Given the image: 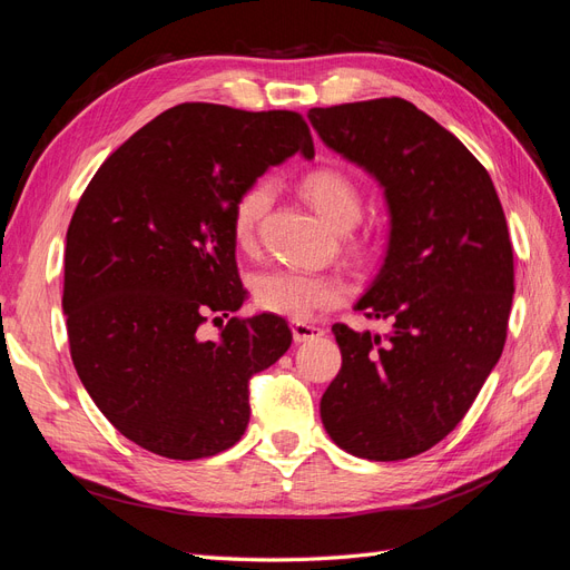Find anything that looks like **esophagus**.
Returning <instances> with one entry per match:
<instances>
[{"mask_svg": "<svg viewBox=\"0 0 570 570\" xmlns=\"http://www.w3.org/2000/svg\"><path fill=\"white\" fill-rule=\"evenodd\" d=\"M291 332H294V341L296 344H303V341H313V338H320L324 334L322 327H317V324H307V322H291Z\"/></svg>", "mask_w": 570, "mask_h": 570, "instance_id": "34e87169", "label": "esophagus"}]
</instances>
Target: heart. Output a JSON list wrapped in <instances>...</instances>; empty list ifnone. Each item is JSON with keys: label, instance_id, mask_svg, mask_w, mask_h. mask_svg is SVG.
<instances>
[{"label": "heart", "instance_id": "obj_1", "mask_svg": "<svg viewBox=\"0 0 570 570\" xmlns=\"http://www.w3.org/2000/svg\"><path fill=\"white\" fill-rule=\"evenodd\" d=\"M305 200L332 229L346 232L363 217V193L353 178L334 167H320L301 181ZM274 198L272 181H255L238 195L234 205L232 229L240 248H253L259 222ZM253 298L267 313L305 320L320 307L336 305L344 298V286L330 274L301 269H267L253 279Z\"/></svg>", "mask_w": 570, "mask_h": 570}]
</instances>
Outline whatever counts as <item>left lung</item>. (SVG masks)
Masks as SVG:
<instances>
[{
	"label": "left lung",
	"mask_w": 570,
	"mask_h": 570,
	"mask_svg": "<svg viewBox=\"0 0 570 570\" xmlns=\"http://www.w3.org/2000/svg\"><path fill=\"white\" fill-rule=\"evenodd\" d=\"M307 119L377 178L392 213L386 259L355 305L389 332L332 327L341 370L320 403L324 430L357 459H411L453 432L507 344V217L475 155L409 100L315 107Z\"/></svg>",
	"instance_id": "8db88e82"
}]
</instances>
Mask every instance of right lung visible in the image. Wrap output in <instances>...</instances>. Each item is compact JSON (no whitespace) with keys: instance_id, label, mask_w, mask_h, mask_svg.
<instances>
[{"instance_id":"add662e5","label":"right lung","mask_w":570,"mask_h":570,"mask_svg":"<svg viewBox=\"0 0 570 570\" xmlns=\"http://www.w3.org/2000/svg\"><path fill=\"white\" fill-rule=\"evenodd\" d=\"M315 155L298 111L184 102L114 150L80 195L63 255L71 361L126 439L174 461L234 446L250 380L291 346L286 320L203 324L246 298L232 229L238 195L286 157Z\"/></svg>"}]
</instances>
